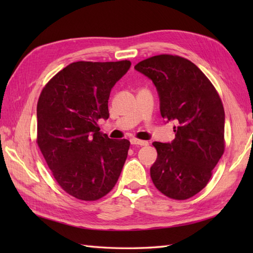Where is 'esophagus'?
I'll list each match as a JSON object with an SVG mask.
<instances>
[{
	"label": "esophagus",
	"mask_w": 253,
	"mask_h": 253,
	"mask_svg": "<svg viewBox=\"0 0 253 253\" xmlns=\"http://www.w3.org/2000/svg\"><path fill=\"white\" fill-rule=\"evenodd\" d=\"M130 143L131 144H137V146H148V144H149L148 141L140 140V139H137V138L130 139Z\"/></svg>",
	"instance_id": "34e87169"
}]
</instances>
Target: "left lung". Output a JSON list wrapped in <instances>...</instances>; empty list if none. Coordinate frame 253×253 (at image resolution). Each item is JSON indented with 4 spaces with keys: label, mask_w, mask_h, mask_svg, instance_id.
I'll return each instance as SVG.
<instances>
[{
    "label": "left lung",
    "mask_w": 253,
    "mask_h": 253,
    "mask_svg": "<svg viewBox=\"0 0 253 253\" xmlns=\"http://www.w3.org/2000/svg\"><path fill=\"white\" fill-rule=\"evenodd\" d=\"M138 72L152 80L161 116L174 121L175 139L154 141L158 159L150 169L157 189L175 200L200 192L225 151V113L212 83L185 57L161 54L139 62Z\"/></svg>",
    "instance_id": "left-lung-1"
}]
</instances>
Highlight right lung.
Returning a JSON list of instances; mask_svg holds the SVG:
<instances>
[{"label":"right lung","mask_w":253,"mask_h":253,"mask_svg":"<svg viewBox=\"0 0 253 253\" xmlns=\"http://www.w3.org/2000/svg\"><path fill=\"white\" fill-rule=\"evenodd\" d=\"M130 61L69 64L42 89L37 104V144L56 182L72 197L95 201L118 180L130 142L100 132L109 98Z\"/></svg>","instance_id":"1"}]
</instances>
